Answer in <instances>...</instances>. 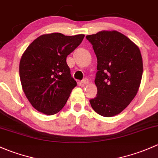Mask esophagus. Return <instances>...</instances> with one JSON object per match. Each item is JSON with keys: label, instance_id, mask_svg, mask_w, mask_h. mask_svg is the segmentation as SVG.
Instances as JSON below:
<instances>
[{"label": "esophagus", "instance_id": "esophagus-1", "mask_svg": "<svg viewBox=\"0 0 158 158\" xmlns=\"http://www.w3.org/2000/svg\"><path fill=\"white\" fill-rule=\"evenodd\" d=\"M88 83H89V81L87 78H84L81 81V84H88Z\"/></svg>", "mask_w": 158, "mask_h": 158}]
</instances>
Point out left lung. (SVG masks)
Wrapping results in <instances>:
<instances>
[{"instance_id": "obj_1", "label": "left lung", "mask_w": 158, "mask_h": 158, "mask_svg": "<svg viewBox=\"0 0 158 158\" xmlns=\"http://www.w3.org/2000/svg\"><path fill=\"white\" fill-rule=\"evenodd\" d=\"M97 58V94L90 100L94 111L111 117L121 113L137 94L143 73L139 47L117 31L86 36Z\"/></svg>"}]
</instances>
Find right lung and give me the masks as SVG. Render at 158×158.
Listing matches in <instances>:
<instances>
[{
  "label": "right lung",
  "instance_id": "right-lung-1",
  "mask_svg": "<svg viewBox=\"0 0 158 158\" xmlns=\"http://www.w3.org/2000/svg\"><path fill=\"white\" fill-rule=\"evenodd\" d=\"M84 38L83 34L42 35L23 54L19 62L23 90L32 106L40 113L49 115L58 113L77 86L66 58Z\"/></svg>",
  "mask_w": 158,
  "mask_h": 158
}]
</instances>
